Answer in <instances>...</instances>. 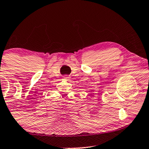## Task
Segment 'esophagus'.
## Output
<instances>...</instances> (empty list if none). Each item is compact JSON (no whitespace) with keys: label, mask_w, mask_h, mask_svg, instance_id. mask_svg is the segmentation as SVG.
<instances>
[{"label":"esophagus","mask_w":149,"mask_h":149,"mask_svg":"<svg viewBox=\"0 0 149 149\" xmlns=\"http://www.w3.org/2000/svg\"><path fill=\"white\" fill-rule=\"evenodd\" d=\"M63 78H64L65 79H69V77L68 76V75H65V76L63 77Z\"/></svg>","instance_id":"obj_1"}]
</instances>
